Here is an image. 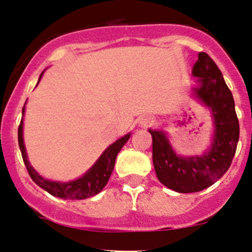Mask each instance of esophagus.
<instances>
[{
    "instance_id": "1",
    "label": "esophagus",
    "mask_w": 252,
    "mask_h": 252,
    "mask_svg": "<svg viewBox=\"0 0 252 252\" xmlns=\"http://www.w3.org/2000/svg\"><path fill=\"white\" fill-rule=\"evenodd\" d=\"M154 122H155V119L152 116H142L138 121V123L141 124V126H143V128H148V126H152Z\"/></svg>"
}]
</instances>
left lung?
Instances as JSON below:
<instances>
[{"label": "left lung", "instance_id": "left-lung-1", "mask_svg": "<svg viewBox=\"0 0 252 252\" xmlns=\"http://www.w3.org/2000/svg\"><path fill=\"white\" fill-rule=\"evenodd\" d=\"M192 73L200 82L196 96L211 108L214 117L215 137L209 151L200 157H180L174 154L164 132L149 130L158 179L179 193L200 192L215 184L230 167L240 138L234 97L214 60L200 52Z\"/></svg>", "mask_w": 252, "mask_h": 252}]
</instances>
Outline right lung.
<instances>
[{
  "instance_id": "1",
  "label": "right lung",
  "mask_w": 252,
  "mask_h": 252,
  "mask_svg": "<svg viewBox=\"0 0 252 252\" xmlns=\"http://www.w3.org/2000/svg\"><path fill=\"white\" fill-rule=\"evenodd\" d=\"M22 114L24 115V108L22 110ZM129 138L130 133L122 137V138L117 139L114 144H111L101 155V157L93 165V167L84 177H81L80 179L71 181V183H59V181H50L44 179L33 170L32 166L29 163L27 154H25L23 142V120L21 121L20 126H18V144H20L22 158H23V161L25 166H27V170L29 174H30L31 179L38 186L45 189L47 193H50L51 195L65 200H81L86 199V197L94 196L95 194L100 193L107 185L108 180H109L111 172L114 170V165H115L117 154L123 148V145L128 142Z\"/></svg>"
}]
</instances>
